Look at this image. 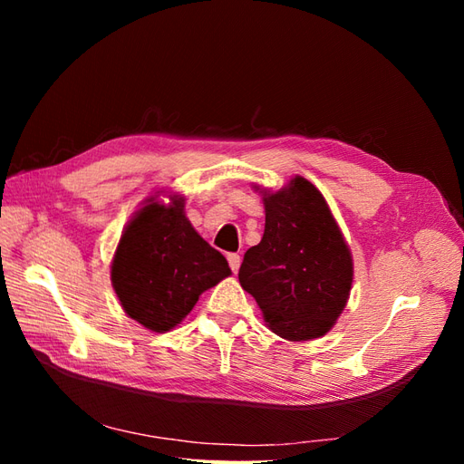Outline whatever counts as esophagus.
I'll return each instance as SVG.
<instances>
[{"instance_id": "esophagus-1", "label": "esophagus", "mask_w": 464, "mask_h": 464, "mask_svg": "<svg viewBox=\"0 0 464 464\" xmlns=\"http://www.w3.org/2000/svg\"><path fill=\"white\" fill-rule=\"evenodd\" d=\"M228 265H230V269L234 271V273H237V269H240V263H242V257L237 256V254H228Z\"/></svg>"}]
</instances>
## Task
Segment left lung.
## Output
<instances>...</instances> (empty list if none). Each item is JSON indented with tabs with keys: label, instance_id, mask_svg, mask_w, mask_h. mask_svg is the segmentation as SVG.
<instances>
[{
	"label": "left lung",
	"instance_id": "8db88e82",
	"mask_svg": "<svg viewBox=\"0 0 464 464\" xmlns=\"http://www.w3.org/2000/svg\"><path fill=\"white\" fill-rule=\"evenodd\" d=\"M265 232L240 266V285L266 325L288 341L323 336L353 288V256L321 191L302 176L263 191Z\"/></svg>",
	"mask_w": 464,
	"mask_h": 464
}]
</instances>
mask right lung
Masks as SVG:
<instances>
[{
  "label": "right lung",
  "mask_w": 464,
  "mask_h": 464,
  "mask_svg": "<svg viewBox=\"0 0 464 464\" xmlns=\"http://www.w3.org/2000/svg\"><path fill=\"white\" fill-rule=\"evenodd\" d=\"M230 273L220 251L191 227L184 198L170 195L168 205L147 199L125 227L111 261V286L131 319L166 333Z\"/></svg>",
  "instance_id": "obj_1"
}]
</instances>
